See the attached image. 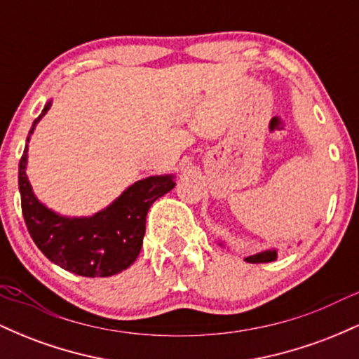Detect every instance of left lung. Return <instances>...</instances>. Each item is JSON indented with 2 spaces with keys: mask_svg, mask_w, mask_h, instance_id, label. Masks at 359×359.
I'll use <instances>...</instances> for the list:
<instances>
[{
  "mask_svg": "<svg viewBox=\"0 0 359 359\" xmlns=\"http://www.w3.org/2000/svg\"><path fill=\"white\" fill-rule=\"evenodd\" d=\"M273 259H277V251L270 250V251H263V253L253 255V257H248L246 258V262L248 263H269V262H273Z\"/></svg>",
  "mask_w": 359,
  "mask_h": 359,
  "instance_id": "1",
  "label": "left lung"
}]
</instances>
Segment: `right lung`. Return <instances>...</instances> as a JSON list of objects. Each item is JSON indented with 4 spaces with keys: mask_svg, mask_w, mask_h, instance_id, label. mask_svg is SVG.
<instances>
[{
    "mask_svg": "<svg viewBox=\"0 0 359 359\" xmlns=\"http://www.w3.org/2000/svg\"><path fill=\"white\" fill-rule=\"evenodd\" d=\"M48 109L50 102L34 121L28 137ZM25 167L27 147L20 160L18 187L32 240L50 262L81 277H111L126 270L142 250L148 209L175 185L170 175L148 177L126 189L104 211L93 217L69 219L36 201Z\"/></svg>",
    "mask_w": 359,
    "mask_h": 359,
    "instance_id": "1",
    "label": "right lung"
}]
</instances>
